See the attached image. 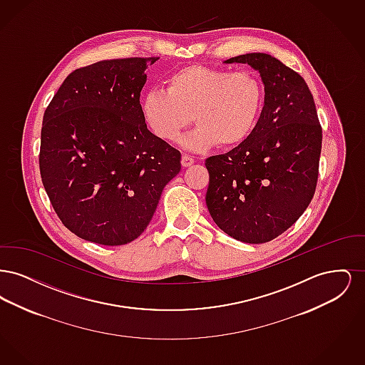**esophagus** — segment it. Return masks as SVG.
Segmentation results:
<instances>
[{"label": "esophagus", "instance_id": "1", "mask_svg": "<svg viewBox=\"0 0 365 365\" xmlns=\"http://www.w3.org/2000/svg\"><path fill=\"white\" fill-rule=\"evenodd\" d=\"M180 163H182V165H183V167H190V165L194 164V158H192L191 156H189V155H183V156H182V161H180Z\"/></svg>", "mask_w": 365, "mask_h": 365}]
</instances>
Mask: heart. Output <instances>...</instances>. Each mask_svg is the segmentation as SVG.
Segmentation results:
<instances>
[{
    "mask_svg": "<svg viewBox=\"0 0 365 365\" xmlns=\"http://www.w3.org/2000/svg\"><path fill=\"white\" fill-rule=\"evenodd\" d=\"M262 104L264 88L255 72L192 64L170 73L164 90H148L140 113L152 134L165 142H175L194 120L198 125L182 145L204 152L243 143L256 128Z\"/></svg>",
    "mask_w": 365,
    "mask_h": 365,
    "instance_id": "1",
    "label": "heart"
}]
</instances>
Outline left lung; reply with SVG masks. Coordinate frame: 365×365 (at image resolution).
Wrapping results in <instances>:
<instances>
[{"instance_id": "left-lung-1", "label": "left lung", "mask_w": 365, "mask_h": 365, "mask_svg": "<svg viewBox=\"0 0 365 365\" xmlns=\"http://www.w3.org/2000/svg\"><path fill=\"white\" fill-rule=\"evenodd\" d=\"M225 63L259 71L264 106L252 135L207 158V207L213 222L246 243L275 240L308 208L316 190L322 125L304 78L267 53Z\"/></svg>"}]
</instances>
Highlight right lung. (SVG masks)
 I'll use <instances>...</instances> for the list:
<instances>
[{
	"instance_id": "right-lung-1",
	"label": "right lung",
	"mask_w": 365,
	"mask_h": 365,
	"mask_svg": "<svg viewBox=\"0 0 365 365\" xmlns=\"http://www.w3.org/2000/svg\"><path fill=\"white\" fill-rule=\"evenodd\" d=\"M157 57L104 60L71 72L48 105L39 171L61 223L106 246L137 240L180 152L155 137L140 113L145 70Z\"/></svg>"
}]
</instances>
